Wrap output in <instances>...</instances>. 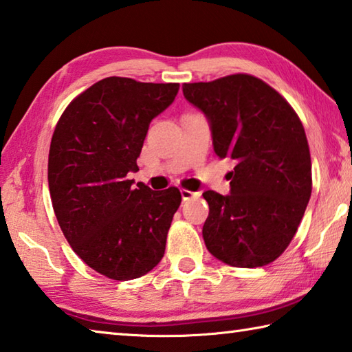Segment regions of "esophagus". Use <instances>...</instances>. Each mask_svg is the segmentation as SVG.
<instances>
[{
    "label": "esophagus",
    "mask_w": 352,
    "mask_h": 352,
    "mask_svg": "<svg viewBox=\"0 0 352 352\" xmlns=\"http://www.w3.org/2000/svg\"><path fill=\"white\" fill-rule=\"evenodd\" d=\"M180 192H182V198H183L184 201H186V200H190V198H195V197L198 195L197 192H192V190H188V189H182Z\"/></svg>",
    "instance_id": "34e87169"
}]
</instances>
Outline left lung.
<instances>
[{"label": "left lung", "instance_id": "8db88e82", "mask_svg": "<svg viewBox=\"0 0 352 352\" xmlns=\"http://www.w3.org/2000/svg\"><path fill=\"white\" fill-rule=\"evenodd\" d=\"M183 95L206 115L215 154L237 163L231 194H203L204 245L231 266L271 263L296 235L312 190L302 121L276 89L248 74L184 82Z\"/></svg>", "mask_w": 352, "mask_h": 352}]
</instances>
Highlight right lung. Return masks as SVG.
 Segmentation results:
<instances>
[{
	"label": "right lung",
	"instance_id": "add662e5",
	"mask_svg": "<svg viewBox=\"0 0 352 352\" xmlns=\"http://www.w3.org/2000/svg\"><path fill=\"white\" fill-rule=\"evenodd\" d=\"M178 82L109 76L63 112L50 142L47 180L56 220L74 252L113 280H132L160 263L177 188L132 189L151 121L172 104Z\"/></svg>",
	"mask_w": 352,
	"mask_h": 352
}]
</instances>
